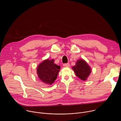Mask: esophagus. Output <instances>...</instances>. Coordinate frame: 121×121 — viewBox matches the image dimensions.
Segmentation results:
<instances>
[{
  "label": "esophagus",
  "mask_w": 121,
  "mask_h": 121,
  "mask_svg": "<svg viewBox=\"0 0 121 121\" xmlns=\"http://www.w3.org/2000/svg\"><path fill=\"white\" fill-rule=\"evenodd\" d=\"M64 66L65 67H69L70 66V64L69 63H65L64 64Z\"/></svg>",
  "instance_id": "34e87169"
}]
</instances>
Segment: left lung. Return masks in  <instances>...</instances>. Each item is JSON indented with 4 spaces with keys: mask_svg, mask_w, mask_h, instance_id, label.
<instances>
[{
    "mask_svg": "<svg viewBox=\"0 0 121 121\" xmlns=\"http://www.w3.org/2000/svg\"><path fill=\"white\" fill-rule=\"evenodd\" d=\"M72 68L76 76L82 80L87 79L91 71L89 65L83 59L78 60Z\"/></svg>",
    "mask_w": 121,
    "mask_h": 121,
    "instance_id": "8db88e82",
    "label": "left lung"
}]
</instances>
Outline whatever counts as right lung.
I'll list each match as a JSON object with an SVG mask.
<instances>
[{
	"instance_id": "right-lung-1",
	"label": "right lung",
	"mask_w": 121,
	"mask_h": 121,
	"mask_svg": "<svg viewBox=\"0 0 121 121\" xmlns=\"http://www.w3.org/2000/svg\"><path fill=\"white\" fill-rule=\"evenodd\" d=\"M60 69V66L55 64L54 60L46 59L38 66L37 72L42 81L51 85L56 79Z\"/></svg>"
}]
</instances>
